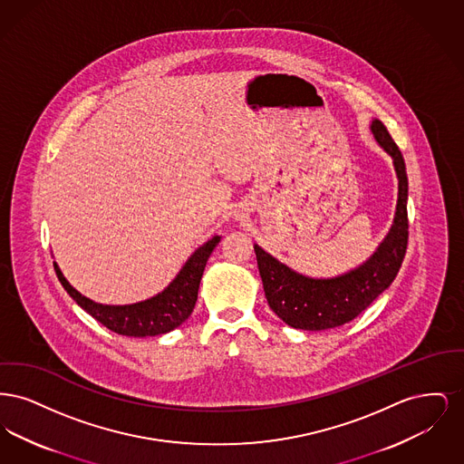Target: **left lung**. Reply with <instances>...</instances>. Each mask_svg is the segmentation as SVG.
Here are the masks:
<instances>
[{"label":"left lung","instance_id":"obj_1","mask_svg":"<svg viewBox=\"0 0 464 464\" xmlns=\"http://www.w3.org/2000/svg\"><path fill=\"white\" fill-rule=\"evenodd\" d=\"M371 132L393 160L398 199L390 231L365 263L337 276L313 278L280 263L257 243L254 245L267 304L294 329L316 332L341 327L369 308L397 278L409 238V180L403 156L381 120H372Z\"/></svg>","mask_w":464,"mask_h":464}]
</instances>
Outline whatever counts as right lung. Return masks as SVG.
I'll list each match as a JSON object with an SVG mask.
<instances>
[{
	"instance_id": "obj_1",
	"label": "right lung",
	"mask_w": 464,
	"mask_h": 464,
	"mask_svg": "<svg viewBox=\"0 0 464 464\" xmlns=\"http://www.w3.org/2000/svg\"><path fill=\"white\" fill-rule=\"evenodd\" d=\"M219 242L221 237L216 235L203 245H199L167 287L153 297L133 304L95 303L83 294H80L67 282L57 263H53V267L59 282L66 288L67 294L76 301V304L85 309L104 327L129 337H153L174 331L193 313L198 299L203 269Z\"/></svg>"
}]
</instances>
